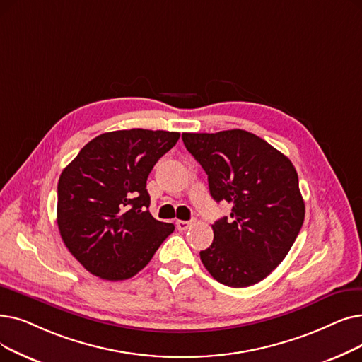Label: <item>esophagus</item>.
Returning <instances> with one entry per match:
<instances>
[{
    "label": "esophagus",
    "mask_w": 362,
    "mask_h": 362,
    "mask_svg": "<svg viewBox=\"0 0 362 362\" xmlns=\"http://www.w3.org/2000/svg\"><path fill=\"white\" fill-rule=\"evenodd\" d=\"M191 225H192V222H187V220H177V222H176V228H177L179 230L189 229Z\"/></svg>",
    "instance_id": "1"
}]
</instances>
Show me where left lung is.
I'll return each mask as SVG.
<instances>
[{
  "label": "left lung",
  "instance_id": "8db88e82",
  "mask_svg": "<svg viewBox=\"0 0 362 362\" xmlns=\"http://www.w3.org/2000/svg\"><path fill=\"white\" fill-rule=\"evenodd\" d=\"M183 144L209 176L211 197L232 204L211 225L214 240L199 253L222 284H257L288 255L305 220L297 171L284 153L245 130L183 133Z\"/></svg>",
  "mask_w": 362,
  "mask_h": 362
}]
</instances>
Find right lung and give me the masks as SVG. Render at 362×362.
<instances>
[{
  "label": "right lung",
  "mask_w": 362,
  "mask_h": 362,
  "mask_svg": "<svg viewBox=\"0 0 362 362\" xmlns=\"http://www.w3.org/2000/svg\"><path fill=\"white\" fill-rule=\"evenodd\" d=\"M180 134L103 133L80 151L57 183V226L71 255L106 281L134 276L175 230L152 217L146 180Z\"/></svg>",
  "instance_id": "obj_1"
}]
</instances>
